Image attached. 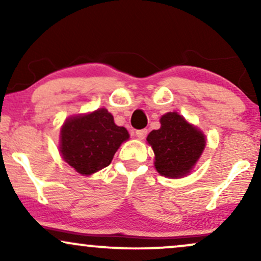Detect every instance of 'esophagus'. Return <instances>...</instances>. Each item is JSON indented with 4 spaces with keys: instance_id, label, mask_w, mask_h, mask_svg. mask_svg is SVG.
<instances>
[{
    "instance_id": "34e87169",
    "label": "esophagus",
    "mask_w": 261,
    "mask_h": 261,
    "mask_svg": "<svg viewBox=\"0 0 261 261\" xmlns=\"http://www.w3.org/2000/svg\"><path fill=\"white\" fill-rule=\"evenodd\" d=\"M147 134H148V130L147 128H142V130H137L136 131V136L139 137V139H145L146 136H147Z\"/></svg>"
}]
</instances>
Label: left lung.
<instances>
[{
    "label": "left lung",
    "mask_w": 261,
    "mask_h": 261,
    "mask_svg": "<svg viewBox=\"0 0 261 261\" xmlns=\"http://www.w3.org/2000/svg\"><path fill=\"white\" fill-rule=\"evenodd\" d=\"M147 141L154 151V166L160 174L168 178L187 175L205 148V136L178 113H167L161 118V128L153 130Z\"/></svg>",
    "instance_id": "1"
}]
</instances>
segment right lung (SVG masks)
Returning a JSON list of instances; mask_svg holds the SVG:
<instances>
[{
	"mask_svg": "<svg viewBox=\"0 0 261 261\" xmlns=\"http://www.w3.org/2000/svg\"><path fill=\"white\" fill-rule=\"evenodd\" d=\"M127 139L126 128L115 125L112 114L103 108L66 120L61 128L60 152L72 168L89 175L109 166Z\"/></svg>",
	"mask_w": 261,
	"mask_h": 261,
	"instance_id": "obj_1",
	"label": "right lung"
}]
</instances>
